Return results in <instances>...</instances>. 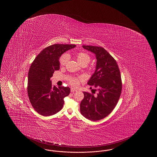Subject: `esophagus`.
Returning <instances> with one entry per match:
<instances>
[{"label": "esophagus", "instance_id": "obj_1", "mask_svg": "<svg viewBox=\"0 0 157 157\" xmlns=\"http://www.w3.org/2000/svg\"><path fill=\"white\" fill-rule=\"evenodd\" d=\"M77 91V90H76V89H74V88H71V92H75V91Z\"/></svg>", "mask_w": 157, "mask_h": 157}]
</instances>
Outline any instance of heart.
I'll list each match as a JSON object with an SVG mask.
<instances>
[{
	"instance_id": "1",
	"label": "heart",
	"mask_w": 157,
	"mask_h": 157,
	"mask_svg": "<svg viewBox=\"0 0 157 157\" xmlns=\"http://www.w3.org/2000/svg\"><path fill=\"white\" fill-rule=\"evenodd\" d=\"M76 59L78 62L82 66V65H86L90 62V56L88 54L84 53V52H78L76 55ZM69 60V55L67 53L64 54L60 58L59 62L62 66H64L67 64L68 60ZM82 81V77H72L70 80V83L73 85L74 86H77L80 81Z\"/></svg>"
}]
</instances>
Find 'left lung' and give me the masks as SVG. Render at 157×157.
<instances>
[{"label":"left lung","mask_w":157,"mask_h":157,"mask_svg":"<svg viewBox=\"0 0 157 157\" xmlns=\"http://www.w3.org/2000/svg\"><path fill=\"white\" fill-rule=\"evenodd\" d=\"M82 47L95 54L96 69L87 84L94 86L98 93L94 95L83 92L80 112L89 120H100L112 112L120 99L122 86L120 71L113 57L103 48L91 45Z\"/></svg>","instance_id":"left-lung-1"}]
</instances>
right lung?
<instances>
[{
	"instance_id": "obj_1",
	"label": "right lung",
	"mask_w": 157,
	"mask_h": 157,
	"mask_svg": "<svg viewBox=\"0 0 157 157\" xmlns=\"http://www.w3.org/2000/svg\"><path fill=\"white\" fill-rule=\"evenodd\" d=\"M74 44H54L44 49L34 59L28 74V96L33 109L44 116L57 113L63 106L64 98L70 93L68 87L52 86L50 78L59 70V57Z\"/></svg>"
}]
</instances>
